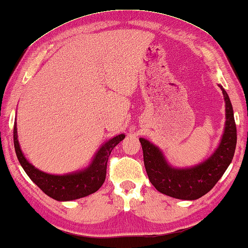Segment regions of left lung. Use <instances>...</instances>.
<instances>
[{
    "label": "left lung",
    "instance_id": "obj_1",
    "mask_svg": "<svg viewBox=\"0 0 248 248\" xmlns=\"http://www.w3.org/2000/svg\"><path fill=\"white\" fill-rule=\"evenodd\" d=\"M218 86L222 90L226 102L224 130L217 149L202 163L190 167H174L158 147L144 138L139 139L148 178L162 194L183 201L201 198L217 185L230 165L236 149L237 128L229 95L222 85Z\"/></svg>",
    "mask_w": 248,
    "mask_h": 248
}]
</instances>
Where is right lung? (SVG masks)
I'll return each mask as SVG.
<instances>
[{
	"label": "right lung",
	"mask_w": 248,
	"mask_h": 248,
	"mask_svg": "<svg viewBox=\"0 0 248 248\" xmlns=\"http://www.w3.org/2000/svg\"><path fill=\"white\" fill-rule=\"evenodd\" d=\"M125 138V134L111 138L96 150L91 163L85 169L66 173L50 174L43 172L30 163L22 153L18 140L17 123L14 126V142L16 155L26 174L30 176L38 188L49 197L58 202H69L86 197L93 194L104 185L107 173V162L111 150Z\"/></svg>",
	"instance_id": "add662e5"
}]
</instances>
